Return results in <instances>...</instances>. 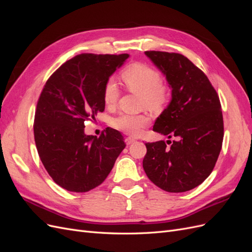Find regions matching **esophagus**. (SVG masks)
<instances>
[{"mask_svg":"<svg viewBox=\"0 0 252 252\" xmlns=\"http://www.w3.org/2000/svg\"><path fill=\"white\" fill-rule=\"evenodd\" d=\"M125 142H126V144H127V145H130V144H132V143H134V142H135V139L131 138V136H128V138H126Z\"/></svg>","mask_w":252,"mask_h":252,"instance_id":"34e87169","label":"esophagus"}]
</instances>
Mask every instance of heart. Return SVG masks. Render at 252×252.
Masks as SVG:
<instances>
[{"mask_svg": "<svg viewBox=\"0 0 252 252\" xmlns=\"http://www.w3.org/2000/svg\"><path fill=\"white\" fill-rule=\"evenodd\" d=\"M126 87L142 95V105L148 108H158L166 102L167 93L162 86V78L156 69L142 63L129 65L122 72ZM119 97V88L114 80L109 79L103 89V101L106 106L112 107ZM119 130L130 135H139L143 129L150 124V117L146 113L121 114L112 121Z\"/></svg>", "mask_w": 252, "mask_h": 252, "instance_id": "obj_1", "label": "heart"}]
</instances>
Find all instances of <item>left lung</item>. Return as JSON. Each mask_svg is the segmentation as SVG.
<instances>
[{"label": "left lung", "mask_w": 252, "mask_h": 252, "mask_svg": "<svg viewBox=\"0 0 252 252\" xmlns=\"http://www.w3.org/2000/svg\"><path fill=\"white\" fill-rule=\"evenodd\" d=\"M166 77L171 101L159 114L154 131L177 138L146 143L143 168L155 185L168 192L191 190L209 177L224 136L220 98L206 74L175 52L145 51Z\"/></svg>", "instance_id": "obj_1"}]
</instances>
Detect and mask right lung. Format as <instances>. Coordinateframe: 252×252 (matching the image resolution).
Wrapping results in <instances>:
<instances>
[{
	"label": "right lung",
	"mask_w": 252,
	"mask_h": 252,
	"mask_svg": "<svg viewBox=\"0 0 252 252\" xmlns=\"http://www.w3.org/2000/svg\"><path fill=\"white\" fill-rule=\"evenodd\" d=\"M129 58L82 53L51 74L36 105L33 133L37 154L59 186L86 192L101 185L126 146L123 135L106 128L98 138L84 132L85 121L103 112V89Z\"/></svg>",
	"instance_id": "right-lung-1"
}]
</instances>
